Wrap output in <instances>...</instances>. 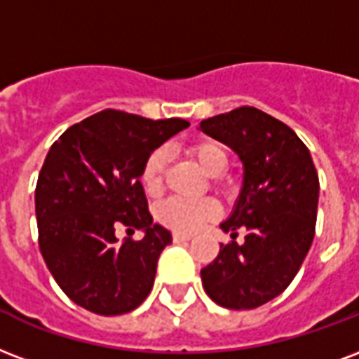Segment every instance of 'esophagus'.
<instances>
[{
	"instance_id": "esophagus-1",
	"label": "esophagus",
	"mask_w": 359,
	"mask_h": 359,
	"mask_svg": "<svg viewBox=\"0 0 359 359\" xmlns=\"http://www.w3.org/2000/svg\"><path fill=\"white\" fill-rule=\"evenodd\" d=\"M191 233H180V231H175L173 233V241L175 243H184V241H190Z\"/></svg>"
}]
</instances>
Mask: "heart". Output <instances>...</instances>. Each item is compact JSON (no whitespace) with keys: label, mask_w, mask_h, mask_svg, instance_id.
<instances>
[{"label":"heart","mask_w":359,"mask_h":359,"mask_svg":"<svg viewBox=\"0 0 359 359\" xmlns=\"http://www.w3.org/2000/svg\"><path fill=\"white\" fill-rule=\"evenodd\" d=\"M190 154L209 177H218L228 168V152L222 144L215 141H201L194 144ZM165 165H168V154L163 149L152 150L144 158L139 171V182L143 186L144 194L150 198L160 196L163 190ZM218 215H220V207L212 199H201V201L168 199L156 210V216L163 226L180 233H194L203 228L207 222H212Z\"/></svg>","instance_id":"heart-1"}]
</instances>
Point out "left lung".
Here are the masks:
<instances>
[{
    "mask_svg": "<svg viewBox=\"0 0 359 359\" xmlns=\"http://www.w3.org/2000/svg\"><path fill=\"white\" fill-rule=\"evenodd\" d=\"M199 126L231 147L245 165L237 207L220 226L231 241L201 269L203 288L220 307H262L288 288L313 245L318 173L294 130L256 107ZM239 229L247 231L243 243L234 241Z\"/></svg>",
    "mask_w": 359,
    "mask_h": 359,
    "instance_id": "left-lung-1",
    "label": "left lung"
}]
</instances>
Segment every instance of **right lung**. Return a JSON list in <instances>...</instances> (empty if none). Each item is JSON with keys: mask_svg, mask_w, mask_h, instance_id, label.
Masks as SVG:
<instances>
[{"mask_svg": "<svg viewBox=\"0 0 359 359\" xmlns=\"http://www.w3.org/2000/svg\"><path fill=\"white\" fill-rule=\"evenodd\" d=\"M105 109L65 130L52 144L35 186L39 248L64 294L101 316L137 309L150 294L171 233L152 224L139 171L144 158L188 128ZM143 229L141 241L116 229Z\"/></svg>", "mask_w": 359, "mask_h": 359, "instance_id": "obj_1", "label": "right lung"}]
</instances>
